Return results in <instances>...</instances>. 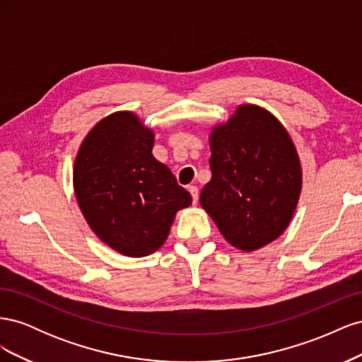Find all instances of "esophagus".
Instances as JSON below:
<instances>
[{
    "label": "esophagus",
    "mask_w": 362,
    "mask_h": 362,
    "mask_svg": "<svg viewBox=\"0 0 362 362\" xmlns=\"http://www.w3.org/2000/svg\"><path fill=\"white\" fill-rule=\"evenodd\" d=\"M189 192H190V194H192L193 202H194V204L198 202V199H199V190H198V187H196V185H190Z\"/></svg>",
    "instance_id": "1"
}]
</instances>
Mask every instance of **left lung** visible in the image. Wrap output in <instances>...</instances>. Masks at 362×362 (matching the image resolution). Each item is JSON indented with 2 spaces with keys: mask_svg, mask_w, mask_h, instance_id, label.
<instances>
[{
  "mask_svg": "<svg viewBox=\"0 0 362 362\" xmlns=\"http://www.w3.org/2000/svg\"><path fill=\"white\" fill-rule=\"evenodd\" d=\"M211 180L201 205L226 242L254 252L290 225L302 166L288 131L266 108L242 104L210 133Z\"/></svg>",
  "mask_w": 362,
  "mask_h": 362,
  "instance_id": "obj_1",
  "label": "left lung"
}]
</instances>
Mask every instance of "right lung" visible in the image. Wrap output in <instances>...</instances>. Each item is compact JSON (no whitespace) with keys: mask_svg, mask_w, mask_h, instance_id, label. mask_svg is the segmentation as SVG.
<instances>
[{"mask_svg":"<svg viewBox=\"0 0 362 362\" xmlns=\"http://www.w3.org/2000/svg\"><path fill=\"white\" fill-rule=\"evenodd\" d=\"M154 131L133 112L101 119L76 152L74 192L98 238L125 257H146L192 204L166 164L152 156Z\"/></svg>","mask_w":362,"mask_h":362,"instance_id":"obj_1","label":"right lung"}]
</instances>
